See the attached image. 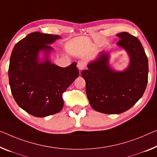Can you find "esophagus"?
I'll return each instance as SVG.
<instances>
[{"label": "esophagus", "mask_w": 157, "mask_h": 157, "mask_svg": "<svg viewBox=\"0 0 157 157\" xmlns=\"http://www.w3.org/2000/svg\"><path fill=\"white\" fill-rule=\"evenodd\" d=\"M77 66H78V68L79 70H83L86 68V62L83 61V60H81V61L78 62V64H77Z\"/></svg>", "instance_id": "1"}]
</instances>
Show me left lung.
Here are the masks:
<instances>
[{
	"label": "left lung",
	"instance_id": "obj_1",
	"mask_svg": "<svg viewBox=\"0 0 157 157\" xmlns=\"http://www.w3.org/2000/svg\"><path fill=\"white\" fill-rule=\"evenodd\" d=\"M118 46L130 58L124 71H116L109 63V52H100L81 71L86 95L94 110L107 114H121L133 106L143 95L148 81V59L138 38L128 32L117 34Z\"/></svg>",
	"mask_w": 157,
	"mask_h": 157
}]
</instances>
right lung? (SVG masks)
Instances as JSON below:
<instances>
[{
	"label": "right lung",
	"instance_id": "right-lung-1",
	"mask_svg": "<svg viewBox=\"0 0 157 157\" xmlns=\"http://www.w3.org/2000/svg\"><path fill=\"white\" fill-rule=\"evenodd\" d=\"M61 37L40 32L31 33L20 40L12 52L8 76L17 104L29 114L45 117L63 108L62 94L78 76L76 62L67 67L52 64L50 44ZM44 55L43 60L39 57Z\"/></svg>",
	"mask_w": 157,
	"mask_h": 157
}]
</instances>
